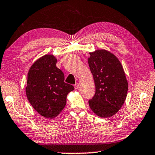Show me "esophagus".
Instances as JSON below:
<instances>
[{
  "label": "esophagus",
  "mask_w": 155,
  "mask_h": 155,
  "mask_svg": "<svg viewBox=\"0 0 155 155\" xmlns=\"http://www.w3.org/2000/svg\"><path fill=\"white\" fill-rule=\"evenodd\" d=\"M74 87L75 90H77L78 88V83H76V84L74 85Z\"/></svg>",
  "instance_id": "34e87169"
}]
</instances>
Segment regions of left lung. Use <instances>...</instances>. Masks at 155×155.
Masks as SVG:
<instances>
[{
    "label": "left lung",
    "mask_w": 155,
    "mask_h": 155,
    "mask_svg": "<svg viewBox=\"0 0 155 155\" xmlns=\"http://www.w3.org/2000/svg\"><path fill=\"white\" fill-rule=\"evenodd\" d=\"M88 64L96 87L91 110L100 117H110L122 107L127 97L128 84L119 59L110 51L101 50L90 53Z\"/></svg>",
    "instance_id": "obj_1"
}]
</instances>
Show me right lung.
<instances>
[{
  "mask_svg": "<svg viewBox=\"0 0 155 155\" xmlns=\"http://www.w3.org/2000/svg\"><path fill=\"white\" fill-rule=\"evenodd\" d=\"M53 55H45L34 63L28 74L25 88L29 102L36 112L46 118H54L66 105L74 86L64 82V74L56 66Z\"/></svg>",
  "mask_w": 155,
  "mask_h": 155,
  "instance_id": "1",
  "label": "right lung"
}]
</instances>
